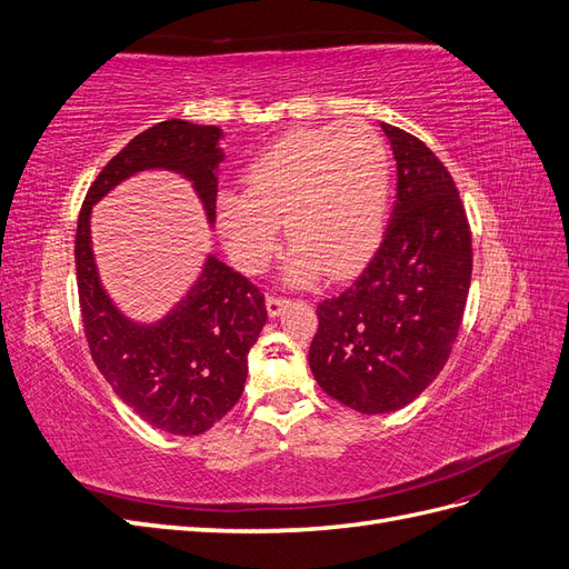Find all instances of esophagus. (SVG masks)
I'll return each mask as SVG.
<instances>
[{
	"mask_svg": "<svg viewBox=\"0 0 569 569\" xmlns=\"http://www.w3.org/2000/svg\"><path fill=\"white\" fill-rule=\"evenodd\" d=\"M284 306H287V299H282V297H266V308H268V316L270 318H278L282 311H284Z\"/></svg>",
	"mask_w": 569,
	"mask_h": 569,
	"instance_id": "esophagus-1",
	"label": "esophagus"
}]
</instances>
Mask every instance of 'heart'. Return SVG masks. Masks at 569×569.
I'll return each instance as SVG.
<instances>
[{"label": "heart", "mask_w": 569, "mask_h": 569, "mask_svg": "<svg viewBox=\"0 0 569 569\" xmlns=\"http://www.w3.org/2000/svg\"><path fill=\"white\" fill-rule=\"evenodd\" d=\"M247 194L222 189L216 228L232 263L244 272L268 266L284 222L291 251L287 280L311 284L327 270L347 274L372 253L389 203V153L375 128L297 130L256 157Z\"/></svg>", "instance_id": "1"}]
</instances>
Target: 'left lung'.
I'll return each instance as SVG.
<instances>
[{
	"label": "left lung",
	"instance_id": "8db88e82",
	"mask_svg": "<svg viewBox=\"0 0 569 569\" xmlns=\"http://www.w3.org/2000/svg\"><path fill=\"white\" fill-rule=\"evenodd\" d=\"M396 159V203L356 282L318 303L308 366L325 393L363 416L416 401L449 360L472 278L468 216L449 170L380 123Z\"/></svg>",
	"mask_w": 569,
	"mask_h": 569
}]
</instances>
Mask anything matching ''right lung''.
I'll list each match as a JSON object with an SVG mask.
<instances>
[{"label":"right lung","instance_id":"1","mask_svg":"<svg viewBox=\"0 0 569 569\" xmlns=\"http://www.w3.org/2000/svg\"><path fill=\"white\" fill-rule=\"evenodd\" d=\"M220 140L218 126L178 118L144 130L97 176L78 218V295L94 363L132 412L180 437L203 435L239 401L249 349L268 320L266 299L244 274L209 253L194 284L163 318L132 320L101 284L90 220L92 206L120 182L144 170H168L192 182L213 228L218 166L226 159Z\"/></svg>","mask_w":569,"mask_h":569}]
</instances>
